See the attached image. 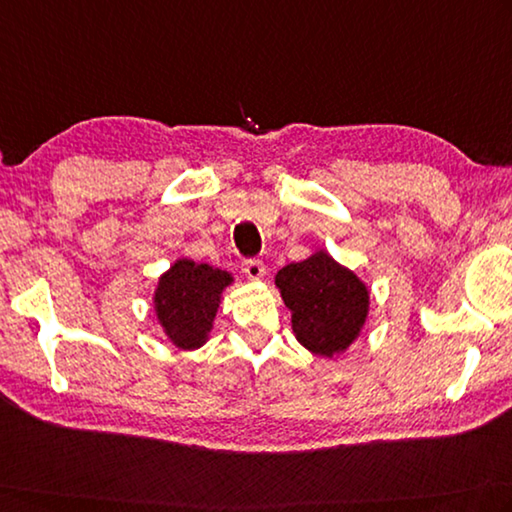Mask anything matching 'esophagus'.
Segmentation results:
<instances>
[{"mask_svg":"<svg viewBox=\"0 0 512 512\" xmlns=\"http://www.w3.org/2000/svg\"><path fill=\"white\" fill-rule=\"evenodd\" d=\"M242 270L248 279H262L264 277V262L257 257H248L242 262Z\"/></svg>","mask_w":512,"mask_h":512,"instance_id":"esophagus-1","label":"esophagus"}]
</instances>
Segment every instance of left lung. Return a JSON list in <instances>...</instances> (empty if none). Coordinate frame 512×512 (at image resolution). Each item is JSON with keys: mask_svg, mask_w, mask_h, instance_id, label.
I'll return each mask as SVG.
<instances>
[{"mask_svg": "<svg viewBox=\"0 0 512 512\" xmlns=\"http://www.w3.org/2000/svg\"><path fill=\"white\" fill-rule=\"evenodd\" d=\"M275 284L293 313V330L310 353L333 357L355 342L368 313V290L355 273L319 250L279 270Z\"/></svg>", "mask_w": 512, "mask_h": 512, "instance_id": "left-lung-1", "label": "left lung"}]
</instances>
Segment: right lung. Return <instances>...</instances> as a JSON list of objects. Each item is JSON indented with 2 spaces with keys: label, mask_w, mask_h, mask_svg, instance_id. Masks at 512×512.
<instances>
[{
  "label": "right lung",
  "mask_w": 512,
  "mask_h": 512,
  "mask_svg": "<svg viewBox=\"0 0 512 512\" xmlns=\"http://www.w3.org/2000/svg\"><path fill=\"white\" fill-rule=\"evenodd\" d=\"M233 282L224 270L208 264H195L179 259L159 279L155 293L157 317L168 337L179 348H197L206 342V335L219 306V295Z\"/></svg>",
  "instance_id": "add662e5"
}]
</instances>
